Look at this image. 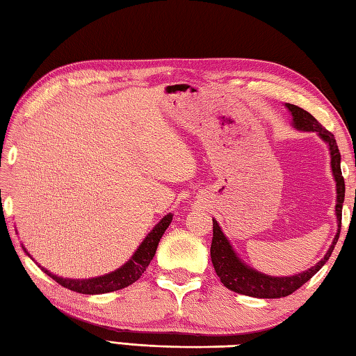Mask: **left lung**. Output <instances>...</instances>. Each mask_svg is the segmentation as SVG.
<instances>
[{"mask_svg":"<svg viewBox=\"0 0 356 356\" xmlns=\"http://www.w3.org/2000/svg\"><path fill=\"white\" fill-rule=\"evenodd\" d=\"M289 113L292 114V127L300 131H316L317 136L321 138L323 143H327L330 150V163H331V172H333L334 182H336V221H337V232L331 242L328 251L325 256L311 268L305 270L301 273H295L292 276H272L265 275L259 270L246 265L242 259L238 257L236 250L232 248L229 238L225 236L222 229L218 222L213 218V238L212 246H210V257H212V264L215 267V272L218 275L222 284L227 289L248 295V297L254 298H281L287 297L292 292L297 291L305 282H308L312 276H314L318 270H321L325 262L328 261L331 252L334 250V245L339 238L341 232V218H342V204H344L346 196V184L344 177L341 172V152L337 149V144L334 140V135L330 134L327 129H323L317 119L305 111L303 108L297 105L286 104Z\"/></svg>","mask_w":356,"mask_h":356,"instance_id":"obj_1","label":"left lung"}]
</instances>
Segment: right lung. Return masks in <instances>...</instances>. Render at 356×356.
I'll use <instances>...</instances> for the list:
<instances>
[{"label":"right lung","instance_id":"add662e5","mask_svg":"<svg viewBox=\"0 0 356 356\" xmlns=\"http://www.w3.org/2000/svg\"><path fill=\"white\" fill-rule=\"evenodd\" d=\"M171 221H172V213L165 215L163 218L154 226L152 231L147 234L146 238L141 242V245L138 246V250L134 252V256H131L124 265H120L119 268L114 270V272H110L106 275L95 276V278H88V280L86 278L72 280V278H63V276L53 275L51 272H48L47 268L40 267V265L39 267L42 272L55 280L58 284H61L63 287L69 289V291H74L78 293L99 295V293L119 291V289H124L130 284H134V282L140 280V276L146 272L147 265L155 256V251H156V246H159L160 238L165 234L168 226L171 225ZM23 250L26 251L25 246H23ZM26 254L29 256L28 251Z\"/></svg>","mask_w":356,"mask_h":356}]
</instances>
